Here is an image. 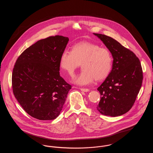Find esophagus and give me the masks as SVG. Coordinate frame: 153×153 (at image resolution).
I'll use <instances>...</instances> for the list:
<instances>
[{
	"label": "esophagus",
	"mask_w": 153,
	"mask_h": 153,
	"mask_svg": "<svg viewBox=\"0 0 153 153\" xmlns=\"http://www.w3.org/2000/svg\"><path fill=\"white\" fill-rule=\"evenodd\" d=\"M80 89L81 91H82L83 92H88L89 91V89H88V88H81Z\"/></svg>",
	"instance_id": "esophagus-1"
}]
</instances>
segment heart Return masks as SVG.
<instances>
[{
	"label": "heart",
	"instance_id": "obj_1",
	"mask_svg": "<svg viewBox=\"0 0 153 153\" xmlns=\"http://www.w3.org/2000/svg\"><path fill=\"white\" fill-rule=\"evenodd\" d=\"M112 57L108 49L97 44L82 42L74 45L71 51H62L59 61L61 68L72 74L80 65L82 70L74 76L73 82L84 85L91 84L94 79L100 80L110 73Z\"/></svg>",
	"mask_w": 153,
	"mask_h": 153
}]
</instances>
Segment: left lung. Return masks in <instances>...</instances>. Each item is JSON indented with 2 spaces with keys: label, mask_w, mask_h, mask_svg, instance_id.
<instances>
[{
  "label": "left lung",
  "mask_w": 153,
  "mask_h": 153,
  "mask_svg": "<svg viewBox=\"0 0 153 153\" xmlns=\"http://www.w3.org/2000/svg\"><path fill=\"white\" fill-rule=\"evenodd\" d=\"M94 34L105 44L114 58L111 72L97 88L101 99L96 108L102 115L120 116L131 109L136 100L143 80L142 66L136 55L117 40Z\"/></svg>",
  "instance_id": "8db88e82"
}]
</instances>
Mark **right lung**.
Masks as SVG:
<instances>
[{"mask_svg": "<svg viewBox=\"0 0 153 153\" xmlns=\"http://www.w3.org/2000/svg\"><path fill=\"white\" fill-rule=\"evenodd\" d=\"M69 38L50 36L32 45L17 58L12 74L15 98L31 117L41 120L58 117L72 85L59 74V61Z\"/></svg>", "mask_w": 153, "mask_h": 153, "instance_id": "obj_1", "label": "right lung"}]
</instances>
